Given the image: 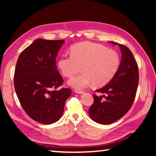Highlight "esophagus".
<instances>
[{
	"instance_id": "34e87169",
	"label": "esophagus",
	"mask_w": 156,
	"mask_h": 156,
	"mask_svg": "<svg viewBox=\"0 0 156 156\" xmlns=\"http://www.w3.org/2000/svg\"><path fill=\"white\" fill-rule=\"evenodd\" d=\"M75 91V93H76V94H83V91H81V90H78V89H76V90L74 91Z\"/></svg>"
}]
</instances>
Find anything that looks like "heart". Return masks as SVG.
Here are the masks:
<instances>
[{"label":"heart","instance_id":"b5f03b06","mask_svg":"<svg viewBox=\"0 0 156 156\" xmlns=\"http://www.w3.org/2000/svg\"><path fill=\"white\" fill-rule=\"evenodd\" d=\"M71 55H64L58 62L62 74L70 78L83 70V73L71 78L68 83L73 87L80 89L91 83L101 87L112 80L120 67L119 55L114 50L102 44L83 42L71 47Z\"/></svg>","mask_w":156,"mask_h":156}]
</instances>
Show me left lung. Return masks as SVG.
<instances>
[{"label":"left lung","mask_w":156,"mask_h":156,"mask_svg":"<svg viewBox=\"0 0 156 156\" xmlns=\"http://www.w3.org/2000/svg\"><path fill=\"white\" fill-rule=\"evenodd\" d=\"M110 43L118 44L120 48V67L107 85L96 90L102 96L94 94V103L89 110L91 119L102 125L114 122L129 112L135 100L139 82L138 66L131 50L123 44Z\"/></svg>","instance_id":"left-lung-1"}]
</instances>
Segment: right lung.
<instances>
[{"mask_svg": "<svg viewBox=\"0 0 156 156\" xmlns=\"http://www.w3.org/2000/svg\"><path fill=\"white\" fill-rule=\"evenodd\" d=\"M64 43L36 39L21 52L16 65L14 87L21 106L31 118L44 125L61 118L66 100L72 94L67 88L56 90L63 83L56 58Z\"/></svg>", "mask_w": 156, "mask_h": 156, "instance_id": "obj_1", "label": "right lung"}]
</instances>
